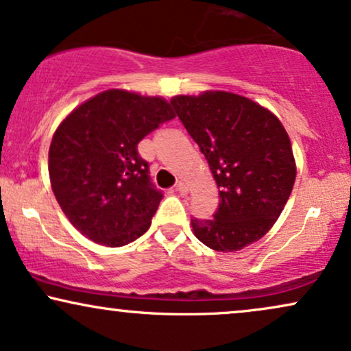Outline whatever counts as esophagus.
Segmentation results:
<instances>
[{
  "label": "esophagus",
  "instance_id": "esophagus-1",
  "mask_svg": "<svg viewBox=\"0 0 351 351\" xmlns=\"http://www.w3.org/2000/svg\"><path fill=\"white\" fill-rule=\"evenodd\" d=\"M176 190L180 193V195H187V193H189L187 184H184V182H177L176 184Z\"/></svg>",
  "mask_w": 351,
  "mask_h": 351
}]
</instances>
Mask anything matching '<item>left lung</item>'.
Listing matches in <instances>:
<instances>
[{
    "label": "left lung",
    "instance_id": "left-lung-1",
    "mask_svg": "<svg viewBox=\"0 0 351 351\" xmlns=\"http://www.w3.org/2000/svg\"><path fill=\"white\" fill-rule=\"evenodd\" d=\"M171 104L208 161L219 205L215 218L192 219L198 241L236 252L270 231L291 195L296 161L278 117L252 99L205 90Z\"/></svg>",
    "mask_w": 351,
    "mask_h": 351
}]
</instances>
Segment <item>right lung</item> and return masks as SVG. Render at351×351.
<instances>
[{"instance_id": "1", "label": "right lung", "mask_w": 351, "mask_h": 351, "mask_svg": "<svg viewBox=\"0 0 351 351\" xmlns=\"http://www.w3.org/2000/svg\"><path fill=\"white\" fill-rule=\"evenodd\" d=\"M174 117L161 96L107 89L62 120L49 149L50 185L81 234L120 247L148 231L162 193L149 182L148 162L136 148Z\"/></svg>"}]
</instances>
